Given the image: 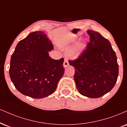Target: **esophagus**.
<instances>
[{
  "label": "esophagus",
  "mask_w": 127,
  "mask_h": 127,
  "mask_svg": "<svg viewBox=\"0 0 127 127\" xmlns=\"http://www.w3.org/2000/svg\"><path fill=\"white\" fill-rule=\"evenodd\" d=\"M68 65H69V63H68L67 59H64V63H63V66L64 68H66L68 66Z\"/></svg>",
  "instance_id": "1"
}]
</instances>
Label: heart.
Wrapping results in <instances>:
<instances>
[{
	"label": "heart",
	"instance_id": "b5f03b06",
	"mask_svg": "<svg viewBox=\"0 0 127 127\" xmlns=\"http://www.w3.org/2000/svg\"><path fill=\"white\" fill-rule=\"evenodd\" d=\"M76 41H77V39H74L72 41V42H76ZM85 47H86V45L83 42H79L73 46L67 49L65 54L70 59L74 60L77 59L83 53Z\"/></svg>",
	"mask_w": 127,
	"mask_h": 127
}]
</instances>
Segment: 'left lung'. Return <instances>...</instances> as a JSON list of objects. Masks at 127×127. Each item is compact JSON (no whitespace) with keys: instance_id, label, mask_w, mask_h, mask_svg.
Listing matches in <instances>:
<instances>
[{"instance_id":"8db88e82","label":"left lung","mask_w":127,"mask_h":127,"mask_svg":"<svg viewBox=\"0 0 127 127\" xmlns=\"http://www.w3.org/2000/svg\"><path fill=\"white\" fill-rule=\"evenodd\" d=\"M90 42L76 60L74 67L76 88L83 96L97 98L112 90L117 82L119 67L115 51L108 39L97 32L87 31Z\"/></svg>"}]
</instances>
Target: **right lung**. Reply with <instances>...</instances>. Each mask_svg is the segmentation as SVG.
Listing matches in <instances>:
<instances>
[{
    "label": "right lung",
    "mask_w": 127,
    "mask_h": 127,
    "mask_svg": "<svg viewBox=\"0 0 127 127\" xmlns=\"http://www.w3.org/2000/svg\"><path fill=\"white\" fill-rule=\"evenodd\" d=\"M54 49L43 31L30 33L18 42L10 59L9 76L19 92L35 99L53 94L64 73V59L54 60Z\"/></svg>",
    "instance_id": "1"
}]
</instances>
